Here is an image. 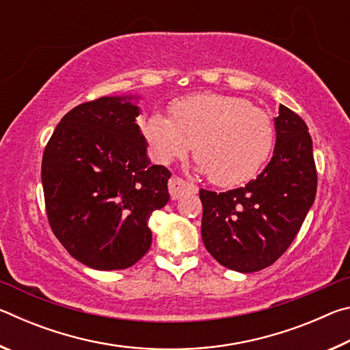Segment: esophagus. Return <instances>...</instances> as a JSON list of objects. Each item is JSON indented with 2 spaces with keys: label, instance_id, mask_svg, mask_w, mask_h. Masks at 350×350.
<instances>
[{
  "label": "esophagus",
  "instance_id": "1",
  "mask_svg": "<svg viewBox=\"0 0 350 350\" xmlns=\"http://www.w3.org/2000/svg\"><path fill=\"white\" fill-rule=\"evenodd\" d=\"M168 189H170V196L173 200L180 199L182 196H185V194H188V193H191V194L198 193L196 185H193V183H189V182H185L177 176H173L170 179Z\"/></svg>",
  "mask_w": 350,
  "mask_h": 350
}]
</instances>
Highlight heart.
<instances>
[{
	"instance_id": "b5f03b06",
	"label": "heart",
	"mask_w": 350,
	"mask_h": 350,
	"mask_svg": "<svg viewBox=\"0 0 350 350\" xmlns=\"http://www.w3.org/2000/svg\"><path fill=\"white\" fill-rule=\"evenodd\" d=\"M171 114L174 122L152 112L142 123L152 157L167 165L187 157L194 146L199 170L216 185L253 179L273 150V120L245 98L200 94L176 102Z\"/></svg>"
}]
</instances>
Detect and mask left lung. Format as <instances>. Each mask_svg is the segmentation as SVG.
Segmentation results:
<instances>
[{"label":"left lung","instance_id":"1","mask_svg":"<svg viewBox=\"0 0 350 350\" xmlns=\"http://www.w3.org/2000/svg\"><path fill=\"white\" fill-rule=\"evenodd\" d=\"M275 129L273 156L256 179L225 193L199 191L205 248L224 267L241 273L273 264L293 242L315 200L309 128L280 105Z\"/></svg>","mask_w":350,"mask_h":350}]
</instances>
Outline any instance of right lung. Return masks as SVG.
Here are the masks:
<instances>
[{"instance_id": "1", "label": "right lung", "mask_w": 350, "mask_h": 350, "mask_svg": "<svg viewBox=\"0 0 350 350\" xmlns=\"http://www.w3.org/2000/svg\"><path fill=\"white\" fill-rule=\"evenodd\" d=\"M137 100L112 96L75 106L44 148L41 182L52 232L96 270L128 269L144 258L152 239L148 219L170 200L171 173L148 159Z\"/></svg>"}]
</instances>
